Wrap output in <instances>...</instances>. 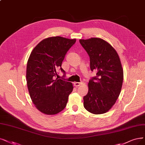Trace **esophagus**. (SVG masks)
<instances>
[{"instance_id":"34e87169","label":"esophagus","mask_w":145,"mask_h":145,"mask_svg":"<svg viewBox=\"0 0 145 145\" xmlns=\"http://www.w3.org/2000/svg\"><path fill=\"white\" fill-rule=\"evenodd\" d=\"M82 84V82H73L74 86V87H78L80 86V85H81Z\"/></svg>"}]
</instances>
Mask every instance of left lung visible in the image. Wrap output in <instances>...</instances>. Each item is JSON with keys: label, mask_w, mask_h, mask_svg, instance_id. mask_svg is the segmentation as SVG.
I'll list each match as a JSON object with an SVG mask.
<instances>
[{"label": "left lung", "mask_w": 145, "mask_h": 145, "mask_svg": "<svg viewBox=\"0 0 145 145\" xmlns=\"http://www.w3.org/2000/svg\"><path fill=\"white\" fill-rule=\"evenodd\" d=\"M90 58V69L97 76L88 82V92L84 97V106L90 113L108 112L120 94L124 78L120 57L109 43L99 37L80 39Z\"/></svg>", "instance_id": "8db88e82"}]
</instances>
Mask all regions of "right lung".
I'll return each mask as SVG.
<instances>
[{"instance_id":"1","label":"right lung","mask_w":145,"mask_h":145,"mask_svg":"<svg viewBox=\"0 0 145 145\" xmlns=\"http://www.w3.org/2000/svg\"><path fill=\"white\" fill-rule=\"evenodd\" d=\"M75 39L50 37L37 44L30 53L26 69V81L32 102L36 109L48 115H56L67 105L73 90L71 82L54 79L61 68L66 54Z\"/></svg>"}]
</instances>
